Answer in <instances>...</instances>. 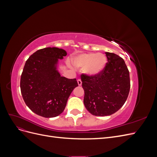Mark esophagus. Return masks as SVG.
Listing matches in <instances>:
<instances>
[{
	"instance_id": "1",
	"label": "esophagus",
	"mask_w": 157,
	"mask_h": 157,
	"mask_svg": "<svg viewBox=\"0 0 157 157\" xmlns=\"http://www.w3.org/2000/svg\"><path fill=\"white\" fill-rule=\"evenodd\" d=\"M77 82H78V86H81V85H82V81H81V80H80V79H78V80H77Z\"/></svg>"
}]
</instances>
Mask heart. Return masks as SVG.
Listing matches in <instances>:
<instances>
[{"instance_id":"heart-1","label":"heart","mask_w":157,"mask_h":157,"mask_svg":"<svg viewBox=\"0 0 157 157\" xmlns=\"http://www.w3.org/2000/svg\"><path fill=\"white\" fill-rule=\"evenodd\" d=\"M107 63L105 55L101 53H90L80 54L73 59V63L77 69H84L85 75L94 77L100 74L105 69Z\"/></svg>"}]
</instances>
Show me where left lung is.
<instances>
[{
    "label": "left lung",
    "instance_id": "8db88e82",
    "mask_svg": "<svg viewBox=\"0 0 157 157\" xmlns=\"http://www.w3.org/2000/svg\"><path fill=\"white\" fill-rule=\"evenodd\" d=\"M105 54L108 62L100 74L94 77L81 75L84 106L92 115L99 117L119 110L130 89V73L124 59L110 52Z\"/></svg>",
    "mask_w": 157,
    "mask_h": 157
}]
</instances>
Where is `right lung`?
I'll use <instances>...</instances> for the list:
<instances>
[{"label":"right lung","instance_id":"add662e5","mask_svg":"<svg viewBox=\"0 0 157 157\" xmlns=\"http://www.w3.org/2000/svg\"><path fill=\"white\" fill-rule=\"evenodd\" d=\"M66 55L63 49L48 47L37 50L26 61L21 76V92L27 106L38 115H59L78 86L76 78L61 77L57 70L58 59Z\"/></svg>","mask_w":157,"mask_h":157}]
</instances>
